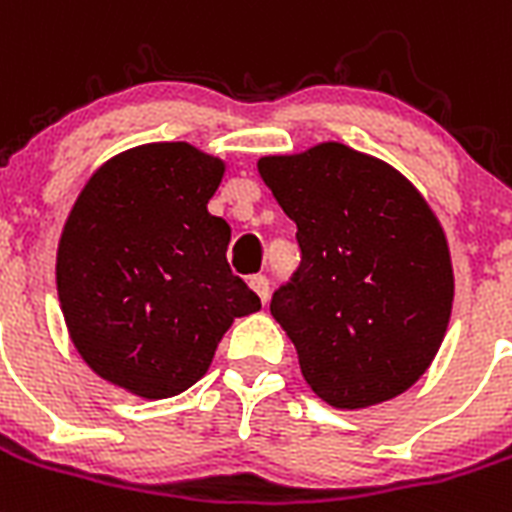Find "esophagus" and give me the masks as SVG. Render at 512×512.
<instances>
[{"mask_svg":"<svg viewBox=\"0 0 512 512\" xmlns=\"http://www.w3.org/2000/svg\"><path fill=\"white\" fill-rule=\"evenodd\" d=\"M250 288L257 293V296H260L262 304H268V299H270V281H268V278H265V275H252V278H250Z\"/></svg>","mask_w":512,"mask_h":512,"instance_id":"obj_1","label":"esophagus"}]
</instances>
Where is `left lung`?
Wrapping results in <instances>:
<instances>
[{
    "mask_svg": "<svg viewBox=\"0 0 512 512\" xmlns=\"http://www.w3.org/2000/svg\"><path fill=\"white\" fill-rule=\"evenodd\" d=\"M260 177L296 221L299 270L273 314L306 384L340 410L410 389L446 335L453 268L446 234L394 167L345 144L262 157Z\"/></svg>",
    "mask_w": 512,
    "mask_h": 512,
    "instance_id": "obj_1",
    "label": "left lung"
}]
</instances>
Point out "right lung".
Returning a JSON list of instances; mask_svg holds the SVG:
<instances>
[{
  "mask_svg": "<svg viewBox=\"0 0 512 512\" xmlns=\"http://www.w3.org/2000/svg\"><path fill=\"white\" fill-rule=\"evenodd\" d=\"M221 175L185 141L136 146L102 164L66 219L56 283L71 340L139 397L193 386L234 317L260 309L226 262L229 224L208 213Z\"/></svg>",
  "mask_w": 512,
  "mask_h": 512,
  "instance_id": "obj_1",
  "label": "right lung"
}]
</instances>
